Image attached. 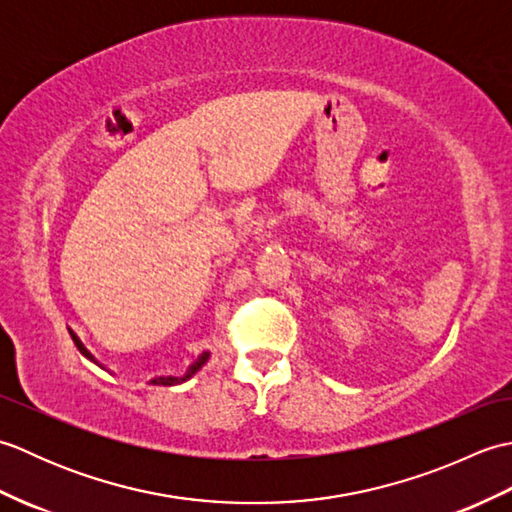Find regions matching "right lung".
I'll return each instance as SVG.
<instances>
[{"mask_svg": "<svg viewBox=\"0 0 512 512\" xmlns=\"http://www.w3.org/2000/svg\"><path fill=\"white\" fill-rule=\"evenodd\" d=\"M68 332H70V336H72L76 350H79L85 358H88V361L96 363V358L88 352V347H85V345L79 341V336H76L72 330H68ZM209 358H211V352H202V354H200L198 358H195V361L187 367V372H184V374H178V376H154V378L149 380V383H151V385H169V387H171V385H180V383H184V380H189L191 376L198 374L200 369L206 365V361H209ZM96 365H99V363H96Z\"/></svg>", "mask_w": 512, "mask_h": 512, "instance_id": "add662e5", "label": "right lung"}]
</instances>
